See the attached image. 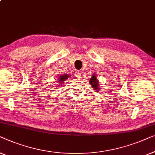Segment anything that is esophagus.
<instances>
[{
  "label": "esophagus",
  "mask_w": 155,
  "mask_h": 155,
  "mask_svg": "<svg viewBox=\"0 0 155 155\" xmlns=\"http://www.w3.org/2000/svg\"><path fill=\"white\" fill-rule=\"evenodd\" d=\"M81 72L80 71H77V72H76V77H77V78H81Z\"/></svg>",
  "instance_id": "34e87169"
}]
</instances>
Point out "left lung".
<instances>
[{"mask_svg": "<svg viewBox=\"0 0 155 155\" xmlns=\"http://www.w3.org/2000/svg\"><path fill=\"white\" fill-rule=\"evenodd\" d=\"M89 83H90L91 88L93 89V91H95V92H98V91H100L99 81L97 79L96 76H95L94 73H93V74H92V77H91L90 78V80H89Z\"/></svg>", "mask_w": 155, "mask_h": 155, "instance_id": "1", "label": "left lung"}]
</instances>
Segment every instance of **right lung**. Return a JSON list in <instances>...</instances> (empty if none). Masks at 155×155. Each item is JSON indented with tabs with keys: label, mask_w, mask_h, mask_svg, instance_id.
<instances>
[{
	"label": "right lung",
	"mask_w": 155,
	"mask_h": 155,
	"mask_svg": "<svg viewBox=\"0 0 155 155\" xmlns=\"http://www.w3.org/2000/svg\"><path fill=\"white\" fill-rule=\"evenodd\" d=\"M71 77L70 75H69L68 74H59L58 78V82H57V87H59L61 84H63L65 81V80L67 79V78Z\"/></svg>",
	"instance_id": "obj_1"
}]
</instances>
